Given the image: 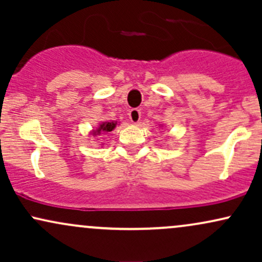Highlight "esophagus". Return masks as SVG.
I'll list each match as a JSON object with an SVG mask.
<instances>
[{"label":"esophagus","instance_id":"obj_1","mask_svg":"<svg viewBox=\"0 0 262 262\" xmlns=\"http://www.w3.org/2000/svg\"><path fill=\"white\" fill-rule=\"evenodd\" d=\"M140 118H141L140 110H138V108H133V110L129 111V119H130L132 123L137 124V123H139Z\"/></svg>","mask_w":262,"mask_h":262}]
</instances>
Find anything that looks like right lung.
Listing matches in <instances>:
<instances>
[{
    "instance_id": "obj_1",
    "label": "right lung",
    "mask_w": 262,
    "mask_h": 262,
    "mask_svg": "<svg viewBox=\"0 0 262 262\" xmlns=\"http://www.w3.org/2000/svg\"><path fill=\"white\" fill-rule=\"evenodd\" d=\"M114 127H116V123L114 122H104L102 123L100 127L97 128V130L93 133V135H97V134H101V133H106V132H112Z\"/></svg>"
}]
</instances>
